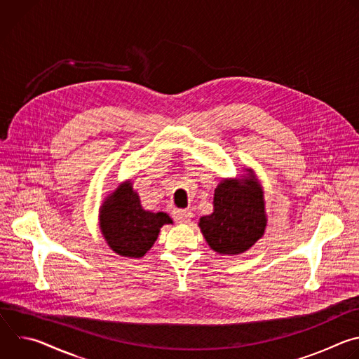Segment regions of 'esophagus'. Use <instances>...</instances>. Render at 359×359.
<instances>
[{
  "label": "esophagus",
  "mask_w": 359,
  "mask_h": 359,
  "mask_svg": "<svg viewBox=\"0 0 359 359\" xmlns=\"http://www.w3.org/2000/svg\"><path fill=\"white\" fill-rule=\"evenodd\" d=\"M193 217L190 210H176L173 212V219L176 223H189Z\"/></svg>",
  "instance_id": "34e87169"
}]
</instances>
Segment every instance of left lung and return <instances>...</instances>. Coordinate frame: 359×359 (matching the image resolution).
I'll use <instances>...</instances> for the list:
<instances>
[{
	"label": "left lung",
	"mask_w": 359,
	"mask_h": 359,
	"mask_svg": "<svg viewBox=\"0 0 359 359\" xmlns=\"http://www.w3.org/2000/svg\"><path fill=\"white\" fill-rule=\"evenodd\" d=\"M234 179H222L215 189L213 213L200 217L198 227L209 247L222 255H238L266 233L264 190L251 168Z\"/></svg>",
	"instance_id": "obj_1"
}]
</instances>
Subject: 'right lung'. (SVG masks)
I'll return each instance as SVG.
<instances>
[{
	"mask_svg": "<svg viewBox=\"0 0 359 359\" xmlns=\"http://www.w3.org/2000/svg\"><path fill=\"white\" fill-rule=\"evenodd\" d=\"M173 220L163 212L144 210L132 180L112 190L99 208V229L109 248L128 259H140L158 240L161 229Z\"/></svg>",
	"mask_w": 359,
	"mask_h": 359,
	"instance_id": "add662e5",
	"label": "right lung"
}]
</instances>
